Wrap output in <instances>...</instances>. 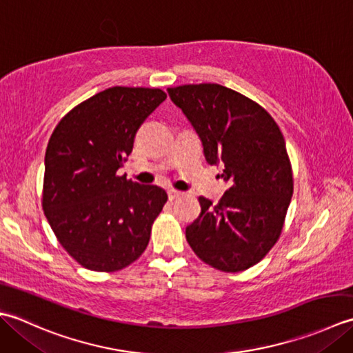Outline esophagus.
Returning a JSON list of instances; mask_svg holds the SVG:
<instances>
[{"instance_id":"34e87169","label":"esophagus","mask_w":353,"mask_h":353,"mask_svg":"<svg viewBox=\"0 0 353 353\" xmlns=\"http://www.w3.org/2000/svg\"><path fill=\"white\" fill-rule=\"evenodd\" d=\"M183 195V192H179V190H175V189H170L169 192H168V196H169V199L170 201H174V199H176V198H179Z\"/></svg>"}]
</instances>
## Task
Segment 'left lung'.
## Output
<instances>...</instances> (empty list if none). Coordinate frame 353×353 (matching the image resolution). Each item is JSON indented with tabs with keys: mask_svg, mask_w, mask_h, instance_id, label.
<instances>
[{
	"mask_svg": "<svg viewBox=\"0 0 353 353\" xmlns=\"http://www.w3.org/2000/svg\"><path fill=\"white\" fill-rule=\"evenodd\" d=\"M195 129L208 164H224L228 184L216 205L199 196L201 214L185 239L201 261L224 272L261 262L282 233L292 198L285 139L253 100L218 83L168 88Z\"/></svg>",
	"mask_w": 353,
	"mask_h": 353,
	"instance_id": "obj_1",
	"label": "left lung"
}]
</instances>
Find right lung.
<instances>
[{
  "label": "right lung",
  "mask_w": 353,
  "mask_h": 353,
  "mask_svg": "<svg viewBox=\"0 0 353 353\" xmlns=\"http://www.w3.org/2000/svg\"><path fill=\"white\" fill-rule=\"evenodd\" d=\"M166 97L158 88L112 86L73 108L50 137L42 208L57 241L85 268L119 271L148 247L168 193L117 170Z\"/></svg>",
  "instance_id": "right-lung-1"
}]
</instances>
